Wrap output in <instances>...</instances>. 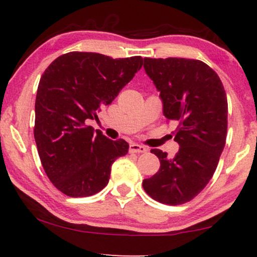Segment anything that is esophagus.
Instances as JSON below:
<instances>
[{"label":"esophagus","instance_id":"obj_1","mask_svg":"<svg viewBox=\"0 0 257 257\" xmlns=\"http://www.w3.org/2000/svg\"><path fill=\"white\" fill-rule=\"evenodd\" d=\"M128 151H130V153L140 154V153H146L147 149H146V147L142 146V145H138V144H131V145H130Z\"/></svg>","mask_w":257,"mask_h":257}]
</instances>
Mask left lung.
<instances>
[{"mask_svg":"<svg viewBox=\"0 0 257 257\" xmlns=\"http://www.w3.org/2000/svg\"><path fill=\"white\" fill-rule=\"evenodd\" d=\"M168 120L178 122L174 158L152 150L160 160L153 177L143 181L151 198L181 205L195 198L212 179L227 137L228 104L217 73L206 63L187 58H144Z\"/></svg>","mask_w":257,"mask_h":257,"instance_id":"obj_1","label":"left lung"}]
</instances>
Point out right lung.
I'll return each mask as SVG.
<instances>
[{
	"mask_svg": "<svg viewBox=\"0 0 257 257\" xmlns=\"http://www.w3.org/2000/svg\"><path fill=\"white\" fill-rule=\"evenodd\" d=\"M143 58L113 59L73 51L48 66L38 84L34 136L48 178L65 195L90 196L110 179L111 166L128 144L111 140L87 125L135 77Z\"/></svg>",
	"mask_w": 257,
	"mask_h": 257,
	"instance_id": "right-lung-1",
	"label": "right lung"
}]
</instances>
